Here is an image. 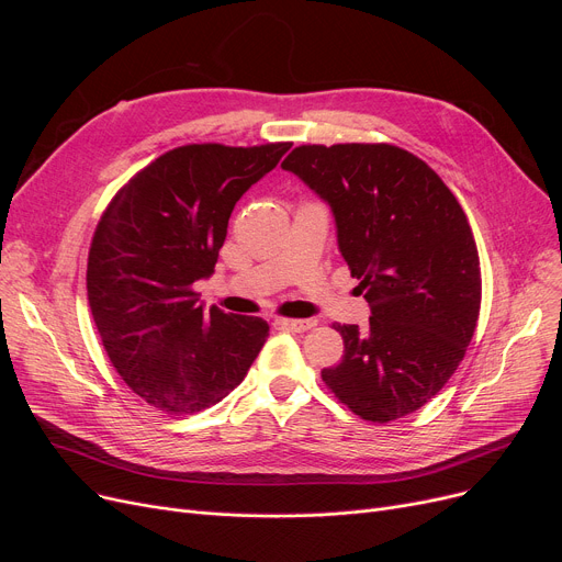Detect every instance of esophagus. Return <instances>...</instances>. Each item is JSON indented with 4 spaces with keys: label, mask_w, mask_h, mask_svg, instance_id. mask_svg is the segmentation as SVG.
Returning <instances> with one entry per match:
<instances>
[{
    "label": "esophagus",
    "mask_w": 562,
    "mask_h": 562,
    "mask_svg": "<svg viewBox=\"0 0 562 562\" xmlns=\"http://www.w3.org/2000/svg\"><path fill=\"white\" fill-rule=\"evenodd\" d=\"M278 326L293 330V333H305L316 326V318H278Z\"/></svg>",
    "instance_id": "1"
}]
</instances>
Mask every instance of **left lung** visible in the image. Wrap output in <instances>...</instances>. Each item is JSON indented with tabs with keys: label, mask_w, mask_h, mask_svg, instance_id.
Here are the masks:
<instances>
[{
	"label": "left lung",
	"mask_w": 562,
	"mask_h": 562,
	"mask_svg": "<svg viewBox=\"0 0 562 562\" xmlns=\"http://www.w3.org/2000/svg\"><path fill=\"white\" fill-rule=\"evenodd\" d=\"M282 168L330 204L339 252L371 305L367 330L335 326L344 358L323 382L367 422L412 415L456 373L481 312L460 202L426 161L387 143L301 145Z\"/></svg>",
	"instance_id": "1"
}]
</instances>
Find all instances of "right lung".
Listing matches in <instances>:
<instances>
[{
  "label": "right lung",
  "mask_w": 562,
  "mask_h": 562,
  "mask_svg": "<svg viewBox=\"0 0 562 562\" xmlns=\"http://www.w3.org/2000/svg\"><path fill=\"white\" fill-rule=\"evenodd\" d=\"M289 147H175L136 172L98 223L86 271L98 333L132 392L168 415L225 398L269 337L259 316L204 310L193 284L214 273L234 204Z\"/></svg>",
  "instance_id": "right-lung-1"
}]
</instances>
